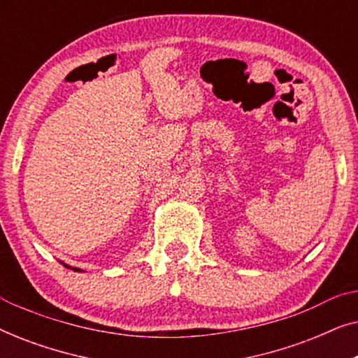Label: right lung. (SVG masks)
<instances>
[{
    "label": "right lung",
    "instance_id": "add662e5",
    "mask_svg": "<svg viewBox=\"0 0 358 358\" xmlns=\"http://www.w3.org/2000/svg\"><path fill=\"white\" fill-rule=\"evenodd\" d=\"M65 266H66V264H65ZM66 267H70V266H66ZM70 268H73V271H78V272H80V268H75V267H70Z\"/></svg>",
    "mask_w": 358,
    "mask_h": 358
}]
</instances>
